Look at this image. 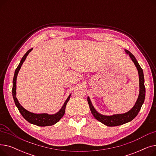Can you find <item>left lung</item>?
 Listing matches in <instances>:
<instances>
[{"label": "left lung", "mask_w": 156, "mask_h": 156, "mask_svg": "<svg viewBox=\"0 0 156 156\" xmlns=\"http://www.w3.org/2000/svg\"><path fill=\"white\" fill-rule=\"evenodd\" d=\"M125 51L126 54H128L131 59L132 60L134 64L138 70V76H139V94L138 99L133 105V107L129 111L123 113V114H112L111 116L103 115V114L97 112V110L94 107L92 103L90 101V97H87L88 103L89 104L90 109L91 111L92 114H93L94 117L99 121L101 122L104 125L108 126H116L121 125H123L132 121L138 114L140 111L142 106L144 102L145 97V88L144 85V72L142 69L141 68L140 66L139 65L137 60L135 57V56L128 50L125 49Z\"/></svg>", "instance_id": "left-lung-1"}]
</instances>
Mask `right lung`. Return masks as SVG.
Returning a JSON list of instances; mask_svg holds the SVG:
<instances>
[{"label": "right lung", "instance_id": "1", "mask_svg": "<svg viewBox=\"0 0 156 156\" xmlns=\"http://www.w3.org/2000/svg\"><path fill=\"white\" fill-rule=\"evenodd\" d=\"M33 48L30 49L29 51L27 52V53L23 55L22 59L18 65L17 68L16 69L14 72V75L13 78V81H12V97L14 101V103L16 107L18 109L19 111L23 117L27 121H28L30 123L35 125L39 126H52L55 125L56 122H58L64 115L65 113V109L66 106L68 102L69 101L71 94L68 96L67 99L64 102L63 105L61 109L55 114H48L47 113H41V114H36L34 112H31L28 111H27L26 109H24L23 106L20 104L17 98H16V79H17L18 74L19 73V71L21 69V67L22 64H23V62L25 61L27 57L29 54V53L32 51Z\"/></svg>", "mask_w": 156, "mask_h": 156}]
</instances>
